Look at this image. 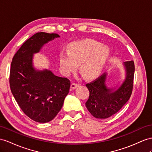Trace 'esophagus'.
<instances>
[{"label":"esophagus","mask_w":152,"mask_h":152,"mask_svg":"<svg viewBox=\"0 0 152 152\" xmlns=\"http://www.w3.org/2000/svg\"><path fill=\"white\" fill-rule=\"evenodd\" d=\"M79 86V85L78 84H76V83H72V84H71V89L72 90H75V88H76L77 87Z\"/></svg>","instance_id":"34e87169"}]
</instances>
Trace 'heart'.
<instances>
[{
	"label": "heart",
	"instance_id": "obj_1",
	"mask_svg": "<svg viewBox=\"0 0 152 152\" xmlns=\"http://www.w3.org/2000/svg\"><path fill=\"white\" fill-rule=\"evenodd\" d=\"M110 54L108 46L95 40L75 42L70 46L69 52L60 53V69L65 75H69L81 64L80 71L85 78L94 79L103 71Z\"/></svg>",
	"mask_w": 152,
	"mask_h": 152
}]
</instances>
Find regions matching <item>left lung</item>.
Returning <instances> with one entry per match:
<instances>
[{"mask_svg": "<svg viewBox=\"0 0 152 152\" xmlns=\"http://www.w3.org/2000/svg\"><path fill=\"white\" fill-rule=\"evenodd\" d=\"M125 77L120 85L108 87L106 81L108 73H104L86 87L89 91L88 99L85 103L88 112L98 119H107L121 109L130 99L133 88L135 71L134 61L124 62Z\"/></svg>", "mask_w": 152, "mask_h": 152, "instance_id": "left-lung-1", "label": "left lung"}]
</instances>
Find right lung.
Wrapping results in <instances>:
<instances>
[{
	"label": "right lung",
	"mask_w": 152,
	"mask_h": 152,
	"mask_svg": "<svg viewBox=\"0 0 152 152\" xmlns=\"http://www.w3.org/2000/svg\"><path fill=\"white\" fill-rule=\"evenodd\" d=\"M56 38L60 36L56 33L34 34L18 49L11 65V92L24 114L38 123L55 118L71 87L67 77L57 76L47 69L38 70L33 65L34 54Z\"/></svg>",
	"instance_id": "obj_1"
}]
</instances>
